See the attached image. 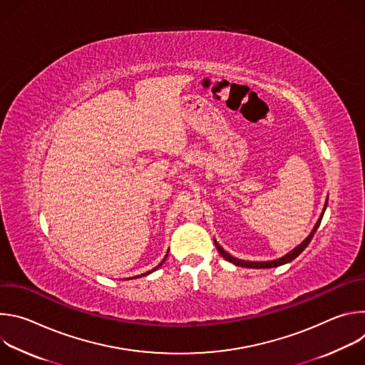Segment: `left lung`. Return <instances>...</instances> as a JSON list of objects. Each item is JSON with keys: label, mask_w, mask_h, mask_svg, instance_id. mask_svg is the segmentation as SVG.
<instances>
[{"label": "left lung", "mask_w": 365, "mask_h": 365, "mask_svg": "<svg viewBox=\"0 0 365 365\" xmlns=\"http://www.w3.org/2000/svg\"><path fill=\"white\" fill-rule=\"evenodd\" d=\"M327 205H328V197H327V202H325V206H324V210H322V214H321V217H319V220L317 221V224H315V227H314V230L310 231V234L297 245V247H294L292 251H289L287 254H284L283 257H280V258H277V259H272V262H245V259H241V258H237V257H234V255H231L230 252H227L215 240H214V242H215V245H217V248H218V251H220V254L227 259V262H230V263H232V264H235V266H240V267H247V269H272V267H279V266H283V264H286V263H290L292 259H294L307 245H309V242H310V240H312V237L315 235V232H317V230L319 228V225H321V221H322V217H324V214H325V210H327Z\"/></svg>", "instance_id": "left-lung-1"}]
</instances>
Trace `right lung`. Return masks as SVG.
<instances>
[{
    "label": "right lung",
    "mask_w": 365,
    "mask_h": 365,
    "mask_svg": "<svg viewBox=\"0 0 365 365\" xmlns=\"http://www.w3.org/2000/svg\"><path fill=\"white\" fill-rule=\"evenodd\" d=\"M168 254H169V251H168ZM168 254H166V255H165V258H163V262H162V263H160V264H159V266H155V267H154V269H153V270H150V272H147V273H143V274H140V276H134V277H131V279H137V277H143V276H147V274H150V273H153V272H155V270H158V269H159V267H160V266H162V264H163V263H165V262H166V258H168Z\"/></svg>",
    "instance_id": "obj_1"
}]
</instances>
